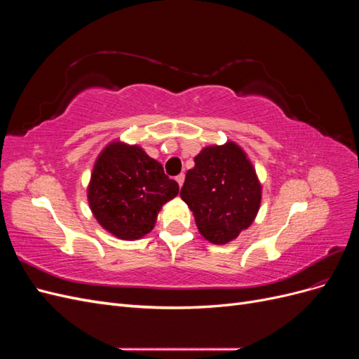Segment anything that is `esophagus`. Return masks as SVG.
<instances>
[{"label": "esophagus", "instance_id": "esophagus-1", "mask_svg": "<svg viewBox=\"0 0 359 359\" xmlns=\"http://www.w3.org/2000/svg\"><path fill=\"white\" fill-rule=\"evenodd\" d=\"M184 178H186V175H184V173H180V175H177V177H175V180H177V182H178V186H180V187L182 186Z\"/></svg>", "mask_w": 359, "mask_h": 359}]
</instances>
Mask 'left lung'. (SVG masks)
<instances>
[{"mask_svg":"<svg viewBox=\"0 0 359 359\" xmlns=\"http://www.w3.org/2000/svg\"><path fill=\"white\" fill-rule=\"evenodd\" d=\"M180 194L205 240L226 244L256 219L262 187L244 151L226 142L206 147L194 157Z\"/></svg>","mask_w":359,"mask_h":359,"instance_id":"1","label":"left lung"}]
</instances>
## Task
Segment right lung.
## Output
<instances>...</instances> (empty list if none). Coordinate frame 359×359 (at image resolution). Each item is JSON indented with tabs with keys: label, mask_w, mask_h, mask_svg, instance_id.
Wrapping results in <instances>:
<instances>
[{
	"label": "right lung",
	"mask_w": 359,
	"mask_h": 359,
	"mask_svg": "<svg viewBox=\"0 0 359 359\" xmlns=\"http://www.w3.org/2000/svg\"><path fill=\"white\" fill-rule=\"evenodd\" d=\"M178 190V182L142 148L116 140L95 160L88 202L107 232L132 241L153 231L161 206Z\"/></svg>",
	"instance_id": "1"
}]
</instances>
